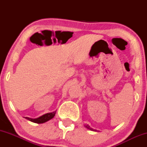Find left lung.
Wrapping results in <instances>:
<instances>
[{
    "label": "left lung",
    "mask_w": 147,
    "mask_h": 147,
    "mask_svg": "<svg viewBox=\"0 0 147 147\" xmlns=\"http://www.w3.org/2000/svg\"><path fill=\"white\" fill-rule=\"evenodd\" d=\"M86 127L88 129H90V131H96V130H95V129H92V128H90V126H89L88 125H86Z\"/></svg>",
    "instance_id": "obj_1"
}]
</instances>
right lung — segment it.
Returning <instances> with one entry per match:
<instances>
[{
  "label": "right lung",
  "mask_w": 147,
  "mask_h": 147,
  "mask_svg": "<svg viewBox=\"0 0 147 147\" xmlns=\"http://www.w3.org/2000/svg\"><path fill=\"white\" fill-rule=\"evenodd\" d=\"M55 113H56V112L49 113H46V114L43 115H42V116H41V117H39L38 118H36V119H32V118L27 117H25V118L32 122L37 123V124H42V123H44L45 122H47V121L51 119L52 118H53L54 116L55 115Z\"/></svg>",
  "instance_id": "add662e5"
}]
</instances>
